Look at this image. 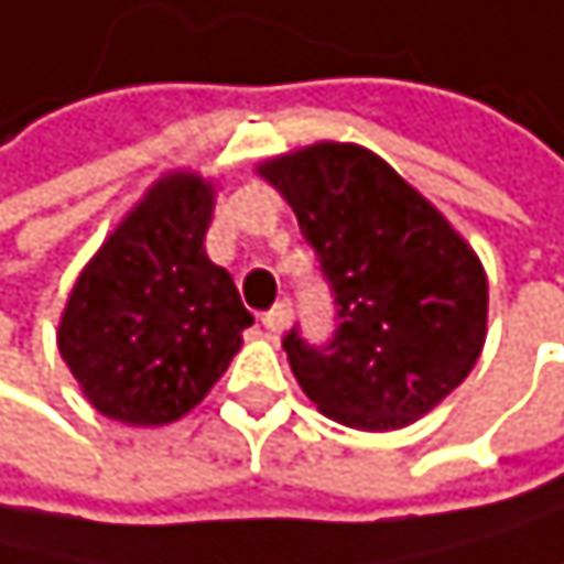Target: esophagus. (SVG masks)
I'll return each mask as SVG.
<instances>
[{"mask_svg":"<svg viewBox=\"0 0 564 564\" xmlns=\"http://www.w3.org/2000/svg\"><path fill=\"white\" fill-rule=\"evenodd\" d=\"M288 318H291V308L284 305V301H280V305H273L270 312H263V329H267L270 336H280V333H284Z\"/></svg>","mask_w":564,"mask_h":564,"instance_id":"34e87169","label":"esophagus"}]
</instances>
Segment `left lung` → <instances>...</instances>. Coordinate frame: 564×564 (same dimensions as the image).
<instances>
[{
    "label": "left lung",
    "mask_w": 564,
    "mask_h": 564,
    "mask_svg": "<svg viewBox=\"0 0 564 564\" xmlns=\"http://www.w3.org/2000/svg\"><path fill=\"white\" fill-rule=\"evenodd\" d=\"M294 207L336 305V333L284 336L288 364L329 420L399 430L468 378L486 343L478 256L415 189L357 144L322 141L259 169Z\"/></svg>",
    "instance_id": "8db88e82"
}]
</instances>
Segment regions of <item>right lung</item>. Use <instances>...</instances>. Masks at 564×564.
I'll return each instance as SVG.
<instances>
[{"mask_svg":"<svg viewBox=\"0 0 564 564\" xmlns=\"http://www.w3.org/2000/svg\"><path fill=\"white\" fill-rule=\"evenodd\" d=\"M210 183L159 180L75 280L58 350L86 399L128 426L194 409L239 354L252 315L204 252Z\"/></svg>","mask_w":564,"mask_h":564,"instance_id":"add662e5","label":"right lung"}]
</instances>
